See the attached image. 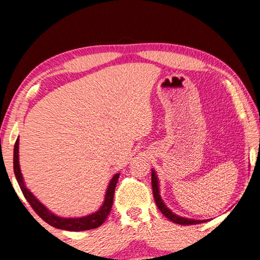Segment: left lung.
Masks as SVG:
<instances>
[{"label":"left lung","mask_w":260,"mask_h":260,"mask_svg":"<svg viewBox=\"0 0 260 260\" xmlns=\"http://www.w3.org/2000/svg\"><path fill=\"white\" fill-rule=\"evenodd\" d=\"M151 184H152V192H153V197H155L156 204L158 206V209L160 210V212L165 215L166 218H169L171 221H173L175 223H179V225H196V223H201V222H205L204 220H191V219H186L182 217H178L177 214H174L173 212L166 208L165 204L162 203V201L160 199L159 195V188H158V180L155 174V171H152L151 173Z\"/></svg>","instance_id":"left-lung-1"}]
</instances>
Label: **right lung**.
Returning a JSON list of instances; mask_svg holds the SVG:
<instances>
[{
  "instance_id": "obj_1",
  "label": "right lung",
  "mask_w": 260,
  "mask_h": 260,
  "mask_svg": "<svg viewBox=\"0 0 260 260\" xmlns=\"http://www.w3.org/2000/svg\"><path fill=\"white\" fill-rule=\"evenodd\" d=\"M18 142L19 140L16 141L15 148H14V171L17 181H18L19 187L23 191V195L25 199L27 200L29 205L32 206V209L37 212L38 215H40V218L45 220L46 222L49 223L50 226L55 228H59V230L65 231H72V232H80V231H88V230H94V228L100 227L105 221V219L108 218V215L111 211L112 204H113V195H114V189L117 186V181L119 179V173H117L112 178L111 182L109 183L107 193H105V200L103 205L101 206V209L90 215L83 218H60L57 215L52 214L49 212L45 206H43L40 202H39L35 197L32 195L27 188L25 187L23 177H21L20 167H19V160H18Z\"/></svg>"
}]
</instances>
